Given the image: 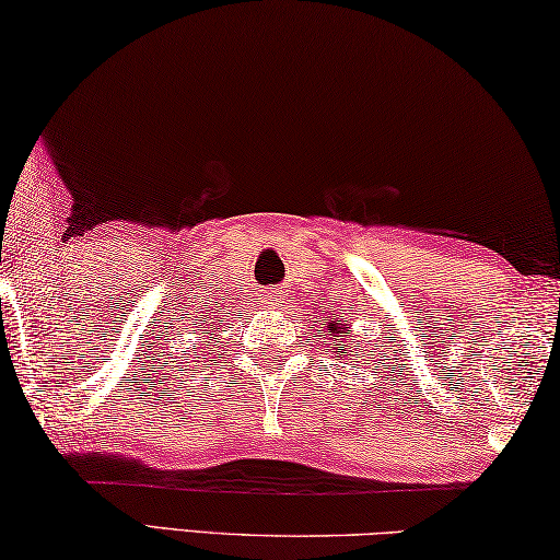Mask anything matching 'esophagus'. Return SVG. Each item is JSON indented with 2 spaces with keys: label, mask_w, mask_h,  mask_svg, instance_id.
I'll list each match as a JSON object with an SVG mask.
<instances>
[{
  "label": "esophagus",
  "mask_w": 560,
  "mask_h": 560,
  "mask_svg": "<svg viewBox=\"0 0 560 560\" xmlns=\"http://www.w3.org/2000/svg\"><path fill=\"white\" fill-rule=\"evenodd\" d=\"M261 301H264V304H266V306H277V304H279V301H281V294H279V291H273V289H269V291H266V294H261Z\"/></svg>",
  "instance_id": "1"
}]
</instances>
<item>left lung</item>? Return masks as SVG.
I'll return each instance as SVG.
<instances>
[{
  "label": "left lung",
  "mask_w": 560,
  "mask_h": 560,
  "mask_svg": "<svg viewBox=\"0 0 560 560\" xmlns=\"http://www.w3.org/2000/svg\"><path fill=\"white\" fill-rule=\"evenodd\" d=\"M341 327L345 328L343 332L340 331ZM346 328H349V326H343V324H341V326H336V324H328V336H336V349H339L341 353H343V343H339V336H341V334L346 336Z\"/></svg>",
  "instance_id": "8db88e82"
}]
</instances>
